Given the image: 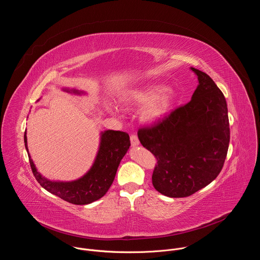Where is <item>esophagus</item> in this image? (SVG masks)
Returning <instances> with one entry per match:
<instances>
[{
	"mask_svg": "<svg viewBox=\"0 0 260 260\" xmlns=\"http://www.w3.org/2000/svg\"><path fill=\"white\" fill-rule=\"evenodd\" d=\"M131 144H132L133 147H136V146H138L140 144V141H139V139H138V137L136 135H132L131 136Z\"/></svg>",
	"mask_w": 260,
	"mask_h": 260,
	"instance_id": "obj_1",
	"label": "esophagus"
}]
</instances>
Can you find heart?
<instances>
[{"label":"heart","instance_id":"b5f03b06","mask_svg":"<svg viewBox=\"0 0 260 260\" xmlns=\"http://www.w3.org/2000/svg\"><path fill=\"white\" fill-rule=\"evenodd\" d=\"M176 99L175 92L168 89L162 84H151L140 90L134 91L126 100V104H142L148 106L144 113L143 119L146 122L154 123L161 119L168 112ZM108 111L111 113H117L118 110L112 106L108 107Z\"/></svg>","mask_w":260,"mask_h":260}]
</instances>
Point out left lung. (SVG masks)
I'll return each mask as SVG.
<instances>
[{"label": "left lung", "instance_id": "8db88e82", "mask_svg": "<svg viewBox=\"0 0 260 260\" xmlns=\"http://www.w3.org/2000/svg\"><path fill=\"white\" fill-rule=\"evenodd\" d=\"M190 69L199 80L191 101L138 132L143 147L157 159L153 186L169 198L189 197L215 180L230 145L223 93L206 73Z\"/></svg>", "mask_w": 260, "mask_h": 260}]
</instances>
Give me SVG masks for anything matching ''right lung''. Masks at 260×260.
I'll list each match as a JSON object with an SVG mask.
<instances>
[{
	"instance_id": "right-lung-1",
	"label": "right lung",
	"mask_w": 260,
	"mask_h": 260,
	"mask_svg": "<svg viewBox=\"0 0 260 260\" xmlns=\"http://www.w3.org/2000/svg\"><path fill=\"white\" fill-rule=\"evenodd\" d=\"M66 92L85 94L76 88H61ZM100 137V146L91 168L79 179L73 181H51L43 177L30 158L29 165L36 180L48 192L74 205H87L103 198L112 185L118 166L131 146L129 136L124 132L105 131ZM25 149L28 152L26 132L24 133Z\"/></svg>"
}]
</instances>
